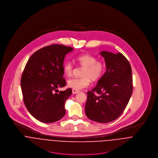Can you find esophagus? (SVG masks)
<instances>
[{"mask_svg":"<svg viewBox=\"0 0 158 158\" xmlns=\"http://www.w3.org/2000/svg\"><path fill=\"white\" fill-rule=\"evenodd\" d=\"M79 91L77 90H75V89H72V93L73 94H77L78 92Z\"/></svg>","mask_w":158,"mask_h":158,"instance_id":"1","label":"esophagus"}]
</instances>
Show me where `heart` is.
Instances as JSON below:
<instances>
[{
    "instance_id": "1",
    "label": "heart",
    "mask_w": 158,
    "mask_h": 158,
    "mask_svg": "<svg viewBox=\"0 0 158 158\" xmlns=\"http://www.w3.org/2000/svg\"><path fill=\"white\" fill-rule=\"evenodd\" d=\"M75 61L83 67L81 77L72 78L68 80V87L75 90H80L88 87L90 84V80L96 81L103 74L105 71V64L101 61L97 60V58L89 54H85L78 56ZM63 72L67 77H70L72 74L73 66L70 62H66L63 64Z\"/></svg>"
}]
</instances>
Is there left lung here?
<instances>
[{"label":"left lung","instance_id":"8db88e82","mask_svg":"<svg viewBox=\"0 0 158 158\" xmlns=\"http://www.w3.org/2000/svg\"><path fill=\"white\" fill-rule=\"evenodd\" d=\"M100 53L105 59L106 71L97 86L87 92L85 113L91 120L108 123L117 118L128 103L133 92L132 70L121 53Z\"/></svg>","mask_w":158,"mask_h":158}]
</instances>
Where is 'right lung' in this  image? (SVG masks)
Here are the masks:
<instances>
[{
  "label": "right lung",
  "instance_id": "obj_1",
  "mask_svg": "<svg viewBox=\"0 0 158 158\" xmlns=\"http://www.w3.org/2000/svg\"><path fill=\"white\" fill-rule=\"evenodd\" d=\"M72 50L65 45H48L35 52L25 65L21 80L23 102L40 122L53 123L65 115V102L72 91L57 89L66 85L63 63L66 55Z\"/></svg>",
  "mask_w": 158,
  "mask_h": 158
}]
</instances>
